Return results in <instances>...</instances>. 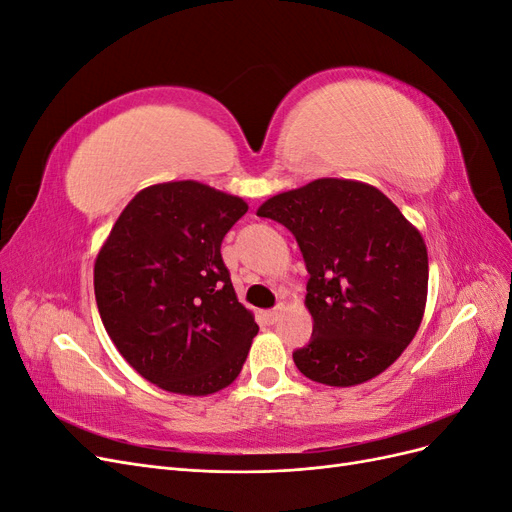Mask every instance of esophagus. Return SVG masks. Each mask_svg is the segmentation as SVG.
Segmentation results:
<instances>
[{"mask_svg":"<svg viewBox=\"0 0 512 512\" xmlns=\"http://www.w3.org/2000/svg\"><path fill=\"white\" fill-rule=\"evenodd\" d=\"M262 316H265V320H267L269 324H275V322H277V318H280V307H275V309H267V312L262 314Z\"/></svg>","mask_w":512,"mask_h":512,"instance_id":"34e87169","label":"esophagus"}]
</instances>
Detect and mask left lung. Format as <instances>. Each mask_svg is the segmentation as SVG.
Returning <instances> with one entry per match:
<instances>
[{
    "instance_id": "8db88e82",
    "label": "left lung",
    "mask_w": 512,
    "mask_h": 512,
    "mask_svg": "<svg viewBox=\"0 0 512 512\" xmlns=\"http://www.w3.org/2000/svg\"><path fill=\"white\" fill-rule=\"evenodd\" d=\"M260 218L286 226L309 273V344L292 352L309 380L367 382L393 365L421 327L429 262L425 241L374 185L316 179L269 198Z\"/></svg>"
}]
</instances>
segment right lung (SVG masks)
<instances>
[{"mask_svg": "<svg viewBox=\"0 0 512 512\" xmlns=\"http://www.w3.org/2000/svg\"><path fill=\"white\" fill-rule=\"evenodd\" d=\"M247 211L198 181L158 183L121 211L96 258L104 329L138 374L160 389L211 395L239 376L258 333L222 260Z\"/></svg>", "mask_w": 512, "mask_h": 512, "instance_id": "right-lung-1", "label": "right lung"}]
</instances>
